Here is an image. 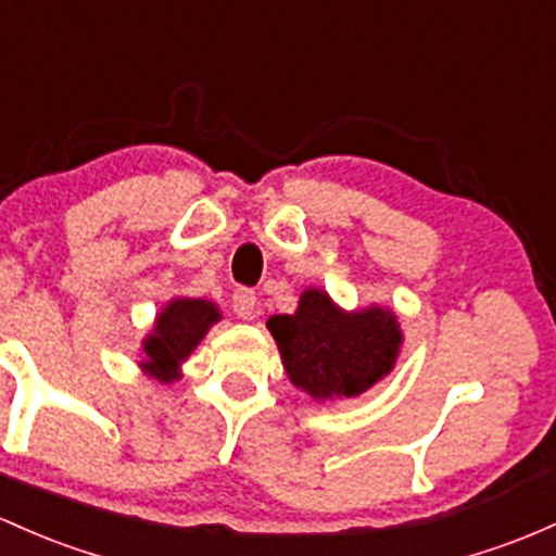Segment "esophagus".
Listing matches in <instances>:
<instances>
[{"instance_id":"obj_1","label":"esophagus","mask_w":556,"mask_h":556,"mask_svg":"<svg viewBox=\"0 0 556 556\" xmlns=\"http://www.w3.org/2000/svg\"><path fill=\"white\" fill-rule=\"evenodd\" d=\"M255 306H258V298H255L253 290H245L240 288L231 295V308H235V314L240 316V319H253L255 314Z\"/></svg>"}]
</instances>
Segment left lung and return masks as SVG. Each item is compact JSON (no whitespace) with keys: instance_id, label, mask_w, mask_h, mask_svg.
<instances>
[{"instance_id":"left-lung-1","label":"left lung","mask_w":556,"mask_h":556,"mask_svg":"<svg viewBox=\"0 0 556 556\" xmlns=\"http://www.w3.org/2000/svg\"><path fill=\"white\" fill-rule=\"evenodd\" d=\"M266 327L290 382L316 404L367 393L393 371L404 345L393 308L345 311L321 288L303 290L298 308L268 316Z\"/></svg>"}]
</instances>
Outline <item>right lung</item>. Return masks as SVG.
Masks as SVG:
<instances>
[{"label":"right lung","instance_id":"1","mask_svg":"<svg viewBox=\"0 0 556 556\" xmlns=\"http://www.w3.org/2000/svg\"><path fill=\"white\" fill-rule=\"evenodd\" d=\"M222 321V311L205 298H170L157 311L152 329L142 338L139 367L157 382H174L181 377V364L200 345L208 329Z\"/></svg>","mask_w":556,"mask_h":556}]
</instances>
